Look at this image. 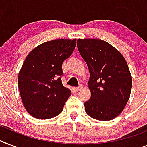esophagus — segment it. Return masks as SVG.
<instances>
[{
	"label": "esophagus",
	"instance_id": "obj_1",
	"mask_svg": "<svg viewBox=\"0 0 147 147\" xmlns=\"http://www.w3.org/2000/svg\"><path fill=\"white\" fill-rule=\"evenodd\" d=\"M81 87H82V86H81H81H79V87H76V91H78H78H79L80 90H81Z\"/></svg>",
	"mask_w": 147,
	"mask_h": 147
}]
</instances>
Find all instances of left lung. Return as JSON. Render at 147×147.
Segmentation results:
<instances>
[{
  "instance_id": "8db88e82",
  "label": "left lung",
  "mask_w": 147,
  "mask_h": 147,
  "mask_svg": "<svg viewBox=\"0 0 147 147\" xmlns=\"http://www.w3.org/2000/svg\"><path fill=\"white\" fill-rule=\"evenodd\" d=\"M78 49L90 71V100L85 111L93 119L108 121L120 114L130 97L132 78L121 53L101 39L77 40Z\"/></svg>"
}]
</instances>
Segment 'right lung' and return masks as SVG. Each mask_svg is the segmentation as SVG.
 <instances>
[{"label": "right lung", "instance_id": "right-lung-1", "mask_svg": "<svg viewBox=\"0 0 147 147\" xmlns=\"http://www.w3.org/2000/svg\"><path fill=\"white\" fill-rule=\"evenodd\" d=\"M76 39H55L29 53L18 78L27 111L37 119H50L63 111L71 90L63 85L62 64L73 52Z\"/></svg>", "mask_w": 147, "mask_h": 147}]
</instances>
